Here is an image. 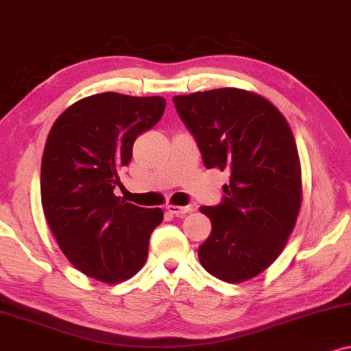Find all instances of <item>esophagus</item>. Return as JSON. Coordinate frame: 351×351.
<instances>
[{
  "label": "esophagus",
  "instance_id": "34e87169",
  "mask_svg": "<svg viewBox=\"0 0 351 351\" xmlns=\"http://www.w3.org/2000/svg\"><path fill=\"white\" fill-rule=\"evenodd\" d=\"M167 210L173 216H184V214H188L191 208L189 206H175V204H168L167 206Z\"/></svg>",
  "mask_w": 351,
  "mask_h": 351
}]
</instances>
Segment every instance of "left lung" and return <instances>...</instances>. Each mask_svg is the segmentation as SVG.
<instances>
[{"label":"left lung","mask_w":351,"mask_h":351,"mask_svg":"<svg viewBox=\"0 0 351 351\" xmlns=\"http://www.w3.org/2000/svg\"><path fill=\"white\" fill-rule=\"evenodd\" d=\"M206 168L229 173L219 206H202L210 235L197 250L208 273L243 282L263 273L288 243L302 201L301 162L285 116L239 88L173 98Z\"/></svg>","instance_id":"8db88e82"}]
</instances>
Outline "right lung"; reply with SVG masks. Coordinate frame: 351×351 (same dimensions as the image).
<instances>
[{
    "instance_id": "1",
    "label": "right lung",
    "mask_w": 351,
    "mask_h": 351,
    "mask_svg": "<svg viewBox=\"0 0 351 351\" xmlns=\"http://www.w3.org/2000/svg\"><path fill=\"white\" fill-rule=\"evenodd\" d=\"M162 96L99 93L66 108L50 129L40 165L45 219L63 255L93 280L116 285L145 265L160 208L121 201L114 188L142 132L162 119Z\"/></svg>"
}]
</instances>
